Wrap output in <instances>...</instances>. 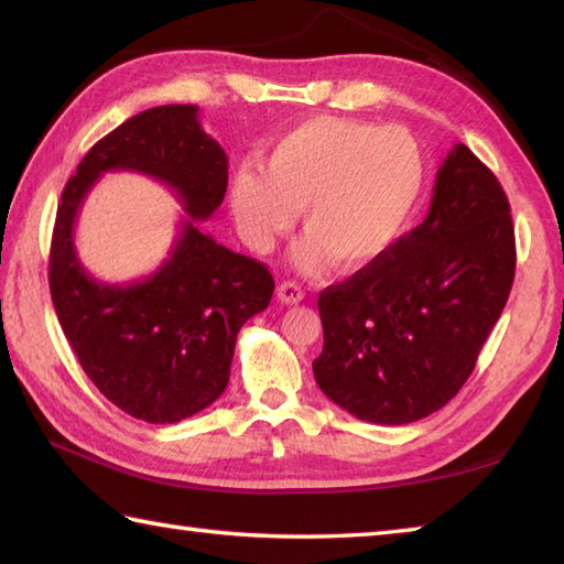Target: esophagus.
Here are the masks:
<instances>
[{"mask_svg":"<svg viewBox=\"0 0 564 564\" xmlns=\"http://www.w3.org/2000/svg\"><path fill=\"white\" fill-rule=\"evenodd\" d=\"M275 293H279V301L285 305H295L305 297V291L295 281H283Z\"/></svg>","mask_w":564,"mask_h":564,"instance_id":"esophagus-1","label":"esophagus"}]
</instances>
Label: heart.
Wrapping results in <instances>:
<instances>
[{"instance_id": "obj_1", "label": "heart", "mask_w": 564, "mask_h": 564, "mask_svg": "<svg viewBox=\"0 0 564 564\" xmlns=\"http://www.w3.org/2000/svg\"><path fill=\"white\" fill-rule=\"evenodd\" d=\"M422 186L424 154L406 130L317 116L275 140L263 170L235 174L232 213L245 242L267 251L303 208L297 267L317 271L334 261L356 271L394 245Z\"/></svg>"}]
</instances>
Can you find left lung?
<instances>
[{
	"instance_id": "left-lung-1",
	"label": "left lung",
	"mask_w": 564,
	"mask_h": 564,
	"mask_svg": "<svg viewBox=\"0 0 564 564\" xmlns=\"http://www.w3.org/2000/svg\"><path fill=\"white\" fill-rule=\"evenodd\" d=\"M517 271L511 208L465 145L436 174L422 225L378 261L319 293V390L373 424H410L470 378Z\"/></svg>"
}]
</instances>
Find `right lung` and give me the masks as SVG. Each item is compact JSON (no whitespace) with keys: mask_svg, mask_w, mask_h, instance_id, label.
I'll return each mask as SVG.
<instances>
[{"mask_svg":"<svg viewBox=\"0 0 564 564\" xmlns=\"http://www.w3.org/2000/svg\"><path fill=\"white\" fill-rule=\"evenodd\" d=\"M148 173L187 210L163 267L148 280H91L74 249L76 213L104 171ZM227 191V154L198 121V106L148 109L101 138L69 176L53 242V305L84 373L118 410L150 424H176L206 410L230 380L237 332L267 310L273 275L200 230Z\"/></svg>","mask_w":564,"mask_h":564,"instance_id":"obj_1","label":"right lung"}]
</instances>
